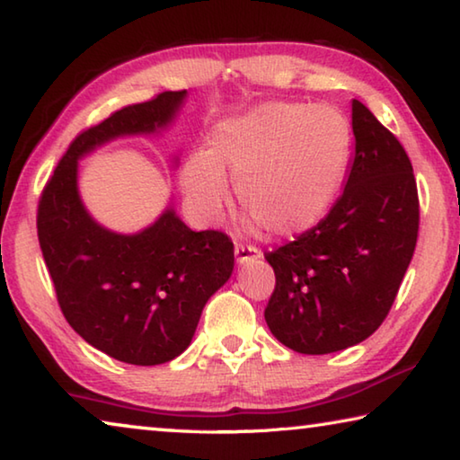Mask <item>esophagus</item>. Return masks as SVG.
I'll return each mask as SVG.
<instances>
[{"label": "esophagus", "instance_id": "1", "mask_svg": "<svg viewBox=\"0 0 460 460\" xmlns=\"http://www.w3.org/2000/svg\"><path fill=\"white\" fill-rule=\"evenodd\" d=\"M261 258V249L253 247V245H243V243H237L235 245V260L237 263H247L252 260H260Z\"/></svg>", "mask_w": 460, "mask_h": 460}]
</instances>
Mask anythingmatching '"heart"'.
<instances>
[{"mask_svg":"<svg viewBox=\"0 0 460 460\" xmlns=\"http://www.w3.org/2000/svg\"><path fill=\"white\" fill-rule=\"evenodd\" d=\"M351 126L332 105L268 101L221 121L213 150L192 152L182 168L186 200L215 219L237 181L241 207L274 235L313 229L345 176Z\"/></svg>","mask_w":460,"mask_h":460,"instance_id":"obj_1","label":"heart"}]
</instances>
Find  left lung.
<instances>
[{
  "label": "left lung",
  "mask_w": 460,
  "mask_h": 460,
  "mask_svg": "<svg viewBox=\"0 0 460 460\" xmlns=\"http://www.w3.org/2000/svg\"><path fill=\"white\" fill-rule=\"evenodd\" d=\"M353 134V164L329 215L266 253L276 288L263 316L296 353H334L376 332L416 249L420 200L406 150L357 99Z\"/></svg>",
  "instance_id": "obj_1"
}]
</instances>
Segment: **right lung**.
Returning a JSON list of instances; mask_svg holds the SVG:
<instances>
[{"label":"right lung","mask_w":460,"mask_h":460,"mask_svg":"<svg viewBox=\"0 0 460 460\" xmlns=\"http://www.w3.org/2000/svg\"><path fill=\"white\" fill-rule=\"evenodd\" d=\"M186 91H164L81 131L38 200V241L66 323L99 351L131 365L172 361L190 345L207 300L233 271L227 233L192 231L172 208L136 235L107 231L84 211L76 160L118 136L154 134Z\"/></svg>","instance_id":"1"}]
</instances>
